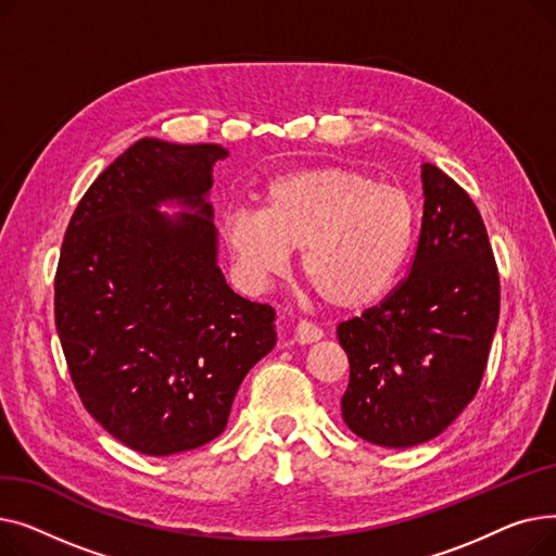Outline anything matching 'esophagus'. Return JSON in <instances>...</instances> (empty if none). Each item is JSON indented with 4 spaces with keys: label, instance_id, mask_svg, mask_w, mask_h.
Returning a JSON list of instances; mask_svg holds the SVG:
<instances>
[{
    "label": "esophagus",
    "instance_id": "1",
    "mask_svg": "<svg viewBox=\"0 0 556 556\" xmlns=\"http://www.w3.org/2000/svg\"><path fill=\"white\" fill-rule=\"evenodd\" d=\"M319 338H323V329L315 327L313 323H306V319H300V323L295 325L293 340H295L298 344H313V342H317Z\"/></svg>",
    "mask_w": 556,
    "mask_h": 556
}]
</instances>
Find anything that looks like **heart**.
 <instances>
[{"label":"heart","mask_w":556,"mask_h":556,"mask_svg":"<svg viewBox=\"0 0 556 556\" xmlns=\"http://www.w3.org/2000/svg\"><path fill=\"white\" fill-rule=\"evenodd\" d=\"M419 212L413 195L344 166L281 173L258 207H231L223 239L248 288H266L300 251L319 300L361 311L381 300L413 252Z\"/></svg>","instance_id":"heart-1"}]
</instances>
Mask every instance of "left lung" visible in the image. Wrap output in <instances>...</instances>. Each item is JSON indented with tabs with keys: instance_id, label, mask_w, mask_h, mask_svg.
<instances>
[{
	"instance_id": "1",
	"label": "left lung",
	"mask_w": 556,
	"mask_h": 556,
	"mask_svg": "<svg viewBox=\"0 0 556 556\" xmlns=\"http://www.w3.org/2000/svg\"><path fill=\"white\" fill-rule=\"evenodd\" d=\"M421 185L410 275L381 306L338 325L349 358L342 419L386 448L432 440L473 401L501 313L498 268L473 200L432 164H421Z\"/></svg>"
}]
</instances>
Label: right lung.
<instances>
[{
	"label": "right lung",
	"instance_id": "1",
	"mask_svg": "<svg viewBox=\"0 0 556 556\" xmlns=\"http://www.w3.org/2000/svg\"><path fill=\"white\" fill-rule=\"evenodd\" d=\"M227 155L135 141L85 191L63 241L55 329L72 381L85 410L143 455L216 440L277 344L275 308L233 293L218 268L210 191Z\"/></svg>",
	"mask_w": 556,
	"mask_h": 556
}]
</instances>
